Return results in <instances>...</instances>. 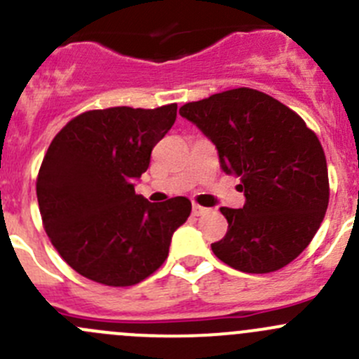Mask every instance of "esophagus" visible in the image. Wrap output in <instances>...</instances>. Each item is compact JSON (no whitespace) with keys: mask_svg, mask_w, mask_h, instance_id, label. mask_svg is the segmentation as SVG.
I'll return each instance as SVG.
<instances>
[{"mask_svg":"<svg viewBox=\"0 0 359 359\" xmlns=\"http://www.w3.org/2000/svg\"><path fill=\"white\" fill-rule=\"evenodd\" d=\"M206 212H208V208H205V206L196 205V203H194V205H193V215L200 217V215H203V213H206Z\"/></svg>","mask_w":359,"mask_h":359,"instance_id":"1","label":"esophagus"}]
</instances>
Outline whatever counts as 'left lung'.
<instances>
[{"instance_id": "8db88e82", "label": "left lung", "mask_w": 359, "mask_h": 359, "mask_svg": "<svg viewBox=\"0 0 359 359\" xmlns=\"http://www.w3.org/2000/svg\"><path fill=\"white\" fill-rule=\"evenodd\" d=\"M180 114L215 144L220 166L241 179L243 208L220 212L227 233L212 250L224 264L252 274L273 273L300 255L328 208L325 151L306 121L267 93L234 88Z\"/></svg>"}]
</instances>
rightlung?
I'll list each match as a JSON object with an SVG mask.
<instances>
[{"label":"right lung","instance_id":"1","mask_svg":"<svg viewBox=\"0 0 359 359\" xmlns=\"http://www.w3.org/2000/svg\"><path fill=\"white\" fill-rule=\"evenodd\" d=\"M177 118V104L156 109L86 111L53 137L36 180L50 241L81 276L132 287L158 271L177 227L191 215L184 196L151 203L133 180Z\"/></svg>","mask_w":359,"mask_h":359}]
</instances>
